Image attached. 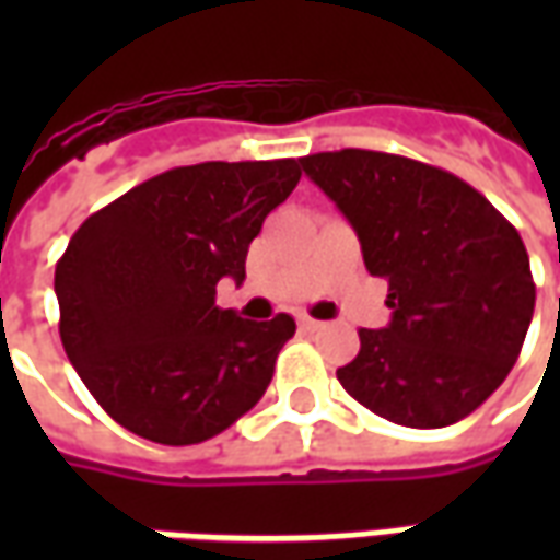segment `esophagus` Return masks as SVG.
<instances>
[{
    "label": "esophagus",
    "instance_id": "esophagus-1",
    "mask_svg": "<svg viewBox=\"0 0 560 560\" xmlns=\"http://www.w3.org/2000/svg\"><path fill=\"white\" fill-rule=\"evenodd\" d=\"M300 329H305V332H315V329H320V320H315V317H308V315H300Z\"/></svg>",
    "mask_w": 560,
    "mask_h": 560
}]
</instances>
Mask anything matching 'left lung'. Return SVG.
Here are the masks:
<instances>
[{
	"label": "left lung",
	"instance_id": "8db88e82",
	"mask_svg": "<svg viewBox=\"0 0 560 560\" xmlns=\"http://www.w3.org/2000/svg\"><path fill=\"white\" fill-rule=\"evenodd\" d=\"M300 164L353 224L365 269L389 284L393 320L360 329L341 387L411 429L477 411L518 360L537 300L516 228L465 179L405 155L339 149Z\"/></svg>",
	"mask_w": 560,
	"mask_h": 560
}]
</instances>
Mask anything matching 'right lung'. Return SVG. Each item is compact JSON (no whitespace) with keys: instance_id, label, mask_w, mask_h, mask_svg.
<instances>
[{"instance_id":"right-lung-1","label":"right lung","mask_w":560,"mask_h":560,"mask_svg":"<svg viewBox=\"0 0 560 560\" xmlns=\"http://www.w3.org/2000/svg\"><path fill=\"white\" fill-rule=\"evenodd\" d=\"M300 176L296 159L173 167L71 236L54 281L59 339L122 429L155 444H200L267 393L296 324L236 317L215 305V284L245 279L248 245Z\"/></svg>"}]
</instances>
